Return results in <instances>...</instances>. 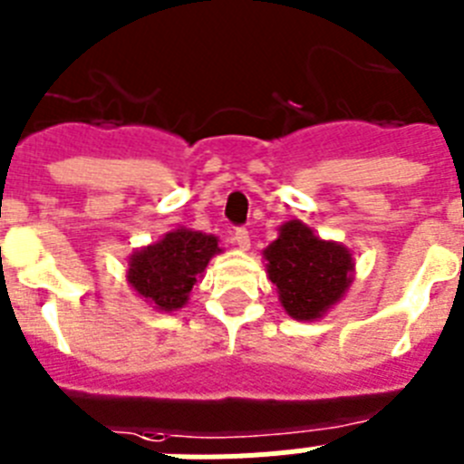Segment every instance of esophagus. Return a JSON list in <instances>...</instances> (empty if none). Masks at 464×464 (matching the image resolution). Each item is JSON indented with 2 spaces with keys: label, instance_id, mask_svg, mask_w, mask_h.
<instances>
[{
  "label": "esophagus",
  "instance_id": "esophagus-1",
  "mask_svg": "<svg viewBox=\"0 0 464 464\" xmlns=\"http://www.w3.org/2000/svg\"><path fill=\"white\" fill-rule=\"evenodd\" d=\"M232 244H235L237 248H241V251H248V248H251V237H248V229L237 227L235 235H232Z\"/></svg>",
  "mask_w": 464,
  "mask_h": 464
}]
</instances>
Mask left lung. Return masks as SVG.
Returning <instances> with one entry per match:
<instances>
[{"label":"left lung","instance_id":"left-lung-1","mask_svg":"<svg viewBox=\"0 0 464 464\" xmlns=\"http://www.w3.org/2000/svg\"><path fill=\"white\" fill-rule=\"evenodd\" d=\"M262 256L283 309L295 321L323 318L353 283L351 251L337 241L315 237L302 220L283 223L278 239Z\"/></svg>","mask_w":464,"mask_h":464}]
</instances>
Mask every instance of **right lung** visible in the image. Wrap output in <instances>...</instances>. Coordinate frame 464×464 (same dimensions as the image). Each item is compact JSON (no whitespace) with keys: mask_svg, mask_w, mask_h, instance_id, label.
Segmentation results:
<instances>
[{"mask_svg":"<svg viewBox=\"0 0 464 464\" xmlns=\"http://www.w3.org/2000/svg\"><path fill=\"white\" fill-rule=\"evenodd\" d=\"M220 251L218 237L188 227L171 229L160 241L130 256L127 283L155 309H181L208 260Z\"/></svg>","mask_w":464,"mask_h":464,"instance_id":"add662e5","label":"right lung"}]
</instances>
